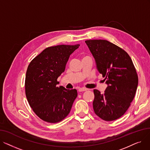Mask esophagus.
I'll return each instance as SVG.
<instances>
[{
    "instance_id": "obj_1",
    "label": "esophagus",
    "mask_w": 150,
    "mask_h": 150,
    "mask_svg": "<svg viewBox=\"0 0 150 150\" xmlns=\"http://www.w3.org/2000/svg\"><path fill=\"white\" fill-rule=\"evenodd\" d=\"M87 90H88V89H86V88H80V89H78V92H81L86 91H87Z\"/></svg>"
}]
</instances>
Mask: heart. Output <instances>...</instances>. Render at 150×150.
<instances>
[{"mask_svg": "<svg viewBox=\"0 0 150 150\" xmlns=\"http://www.w3.org/2000/svg\"><path fill=\"white\" fill-rule=\"evenodd\" d=\"M84 58H85V57H84Z\"/></svg>", "mask_w": 150, "mask_h": 150, "instance_id": "1", "label": "heart"}]
</instances>
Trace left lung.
Returning <instances> with one entry per match:
<instances>
[{
  "label": "left lung",
  "instance_id": "left-lung-1",
  "mask_svg": "<svg viewBox=\"0 0 150 150\" xmlns=\"http://www.w3.org/2000/svg\"><path fill=\"white\" fill-rule=\"evenodd\" d=\"M85 42L108 85L104 93L93 90V111L105 121L119 119L129 108L137 88L138 76L132 59L124 50L108 41L91 39Z\"/></svg>",
  "mask_w": 150,
  "mask_h": 150
}]
</instances>
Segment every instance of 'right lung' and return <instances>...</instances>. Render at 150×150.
<instances>
[{
	"instance_id": "right-lung-1",
	"label": "right lung",
	"mask_w": 150,
	"mask_h": 150,
	"mask_svg": "<svg viewBox=\"0 0 150 150\" xmlns=\"http://www.w3.org/2000/svg\"><path fill=\"white\" fill-rule=\"evenodd\" d=\"M80 44L47 47L29 64L25 76V94L35 113L42 120L54 123L69 114L77 91L58 87L70 55Z\"/></svg>"
}]
</instances>
